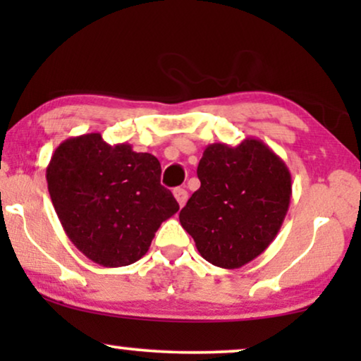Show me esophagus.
<instances>
[{
	"label": "esophagus",
	"instance_id": "obj_1",
	"mask_svg": "<svg viewBox=\"0 0 361 361\" xmlns=\"http://www.w3.org/2000/svg\"><path fill=\"white\" fill-rule=\"evenodd\" d=\"M174 197H176V200L179 202V205L184 207L187 199H189V192H187L185 189H182V187H177V189H174Z\"/></svg>",
	"mask_w": 361,
	"mask_h": 361
}]
</instances>
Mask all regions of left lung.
Instances as JSON below:
<instances>
[{
	"label": "left lung",
	"mask_w": 361,
	"mask_h": 361,
	"mask_svg": "<svg viewBox=\"0 0 361 361\" xmlns=\"http://www.w3.org/2000/svg\"><path fill=\"white\" fill-rule=\"evenodd\" d=\"M200 189L180 210L182 228L202 258L236 269L263 253L288 214L293 184L286 162L256 137L214 142L197 167Z\"/></svg>",
	"instance_id": "obj_1"
}]
</instances>
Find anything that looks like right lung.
Here are the masks:
<instances>
[{
  "label": "right lung",
  "instance_id": "add662e5",
  "mask_svg": "<svg viewBox=\"0 0 361 361\" xmlns=\"http://www.w3.org/2000/svg\"><path fill=\"white\" fill-rule=\"evenodd\" d=\"M54 209L68 240L93 263L120 268L149 250L179 204L161 185V164L131 145H108L100 133L68 137L46 171Z\"/></svg>",
  "mask_w": 361,
  "mask_h": 361
}]
</instances>
